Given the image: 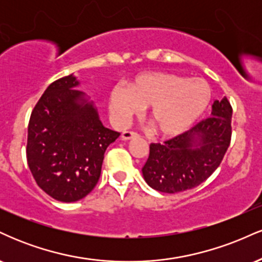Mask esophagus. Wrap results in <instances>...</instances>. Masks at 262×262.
Here are the masks:
<instances>
[{
	"mask_svg": "<svg viewBox=\"0 0 262 262\" xmlns=\"http://www.w3.org/2000/svg\"><path fill=\"white\" fill-rule=\"evenodd\" d=\"M138 137H139V134L135 133V132H130V130L123 132V134H122L123 140H130V139H133V138H138Z\"/></svg>",
	"mask_w": 262,
	"mask_h": 262,
	"instance_id": "34e87169",
	"label": "esophagus"
}]
</instances>
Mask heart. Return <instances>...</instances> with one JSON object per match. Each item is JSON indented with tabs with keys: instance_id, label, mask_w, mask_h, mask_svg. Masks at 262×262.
<instances>
[{
	"instance_id": "b5f03b06",
	"label": "heart",
	"mask_w": 262,
	"mask_h": 262,
	"mask_svg": "<svg viewBox=\"0 0 262 262\" xmlns=\"http://www.w3.org/2000/svg\"><path fill=\"white\" fill-rule=\"evenodd\" d=\"M210 101V89L202 79L170 73L138 75L128 87L117 85L110 93V111L118 124H127L149 107V121L156 133L175 137L202 116Z\"/></svg>"
}]
</instances>
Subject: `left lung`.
<instances>
[{
	"instance_id": "obj_1",
	"label": "left lung",
	"mask_w": 262,
	"mask_h": 262,
	"mask_svg": "<svg viewBox=\"0 0 262 262\" xmlns=\"http://www.w3.org/2000/svg\"><path fill=\"white\" fill-rule=\"evenodd\" d=\"M233 110L227 97L214 101L212 116L164 143L150 144L143 176L151 188L179 193L197 187L217 170L229 148Z\"/></svg>"
}]
</instances>
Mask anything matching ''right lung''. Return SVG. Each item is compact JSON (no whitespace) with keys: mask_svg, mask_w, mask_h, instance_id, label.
Returning <instances> with one entry per match:
<instances>
[{"mask_svg":"<svg viewBox=\"0 0 262 262\" xmlns=\"http://www.w3.org/2000/svg\"><path fill=\"white\" fill-rule=\"evenodd\" d=\"M73 74L48 86L31 114L27 161L37 185L60 202L86 197L101 176L104 151L121 135L102 124Z\"/></svg>","mask_w":262,"mask_h":262,"instance_id":"1","label":"right lung"}]
</instances>
